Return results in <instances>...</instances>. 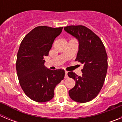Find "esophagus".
I'll use <instances>...</instances> for the list:
<instances>
[{"label": "esophagus", "instance_id": "esophagus-1", "mask_svg": "<svg viewBox=\"0 0 122 122\" xmlns=\"http://www.w3.org/2000/svg\"><path fill=\"white\" fill-rule=\"evenodd\" d=\"M68 72L67 71H65V78H68Z\"/></svg>", "mask_w": 122, "mask_h": 122}]
</instances>
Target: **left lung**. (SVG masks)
Instances as JSON below:
<instances>
[{"label": "left lung", "mask_w": 122, "mask_h": 122, "mask_svg": "<svg viewBox=\"0 0 122 122\" xmlns=\"http://www.w3.org/2000/svg\"><path fill=\"white\" fill-rule=\"evenodd\" d=\"M64 30L77 40L78 52L76 61L84 65L82 75L73 72L68 76L76 84L69 90L71 98L78 103H86L98 95L103 87L107 70V56L101 39L91 30L83 25H70Z\"/></svg>", "instance_id": "obj_1"}]
</instances>
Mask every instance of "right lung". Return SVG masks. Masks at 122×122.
<instances>
[{"label": "right lung", "mask_w": 122, "mask_h": 122, "mask_svg": "<svg viewBox=\"0 0 122 122\" xmlns=\"http://www.w3.org/2000/svg\"><path fill=\"white\" fill-rule=\"evenodd\" d=\"M63 27L38 26L25 35L17 55L16 71L19 84L25 94L33 101H50L56 86L63 80V70H51L45 66L54 41Z\"/></svg>", "instance_id": "add662e5"}]
</instances>
